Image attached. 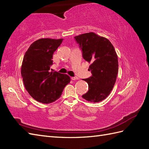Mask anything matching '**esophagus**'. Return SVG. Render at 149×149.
Wrapping results in <instances>:
<instances>
[{
  "mask_svg": "<svg viewBox=\"0 0 149 149\" xmlns=\"http://www.w3.org/2000/svg\"><path fill=\"white\" fill-rule=\"evenodd\" d=\"M71 79H72V80H74V81L79 79V78L77 77H72Z\"/></svg>",
  "mask_w": 149,
  "mask_h": 149,
  "instance_id": "obj_1",
  "label": "esophagus"
}]
</instances>
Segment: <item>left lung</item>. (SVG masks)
<instances>
[{"label": "left lung", "instance_id": "1", "mask_svg": "<svg viewBox=\"0 0 149 149\" xmlns=\"http://www.w3.org/2000/svg\"><path fill=\"white\" fill-rule=\"evenodd\" d=\"M83 51V57L91 63L88 70L92 75L84 79L89 90L82 97L91 102H99L110 94L118 72V56L108 39L88 33L75 36Z\"/></svg>", "mask_w": 149, "mask_h": 149}]
</instances>
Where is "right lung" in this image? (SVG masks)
Wrapping results in <instances>:
<instances>
[{
	"label": "right lung",
	"instance_id": "add662e5",
	"mask_svg": "<svg viewBox=\"0 0 149 149\" xmlns=\"http://www.w3.org/2000/svg\"><path fill=\"white\" fill-rule=\"evenodd\" d=\"M63 39L41 38L30 45L25 53L21 75L27 92L34 100L43 104L54 102L61 97L70 82L68 75L50 72L52 57Z\"/></svg>",
	"mask_w": 149,
	"mask_h": 149
}]
</instances>
